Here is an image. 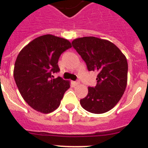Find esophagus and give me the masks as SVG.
Listing matches in <instances>:
<instances>
[{
  "mask_svg": "<svg viewBox=\"0 0 148 148\" xmlns=\"http://www.w3.org/2000/svg\"><path fill=\"white\" fill-rule=\"evenodd\" d=\"M73 85L77 86L78 84H79V82H73Z\"/></svg>",
  "mask_w": 148,
  "mask_h": 148,
  "instance_id": "obj_1",
  "label": "esophagus"
}]
</instances>
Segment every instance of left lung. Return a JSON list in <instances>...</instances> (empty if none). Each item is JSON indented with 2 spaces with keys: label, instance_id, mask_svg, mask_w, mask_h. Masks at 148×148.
I'll list each match as a JSON object with an SVG mask.
<instances>
[{
  "label": "left lung",
  "instance_id": "1",
  "mask_svg": "<svg viewBox=\"0 0 148 148\" xmlns=\"http://www.w3.org/2000/svg\"><path fill=\"white\" fill-rule=\"evenodd\" d=\"M73 47L85 61L89 71L97 73V84L88 87V94L80 100L82 108L95 114L113 109L125 92L128 65L125 56L114 44L99 38H75Z\"/></svg>",
  "mask_w": 148,
  "mask_h": 148
}]
</instances>
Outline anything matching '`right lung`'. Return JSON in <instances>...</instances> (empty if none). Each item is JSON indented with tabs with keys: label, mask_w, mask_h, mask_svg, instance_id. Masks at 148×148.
I'll return each mask as SVG.
<instances>
[{
	"label": "right lung",
	"mask_w": 148,
	"mask_h": 148,
	"mask_svg": "<svg viewBox=\"0 0 148 148\" xmlns=\"http://www.w3.org/2000/svg\"><path fill=\"white\" fill-rule=\"evenodd\" d=\"M71 47L66 39L49 34L30 41L18 54L14 78L23 99L35 110L42 113L56 110L70 87V81L54 78L52 73L59 71L60 56Z\"/></svg>",
	"instance_id": "obj_1"
}]
</instances>
